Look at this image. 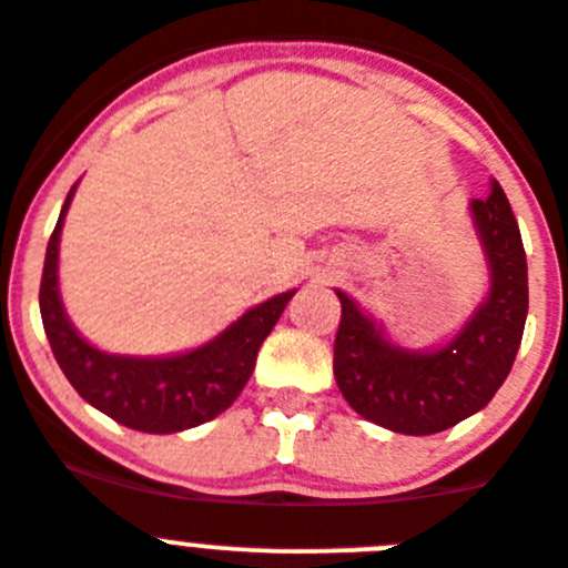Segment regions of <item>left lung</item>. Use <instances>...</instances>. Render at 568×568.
I'll return each mask as SVG.
<instances>
[{
    "mask_svg": "<svg viewBox=\"0 0 568 568\" xmlns=\"http://www.w3.org/2000/svg\"><path fill=\"white\" fill-rule=\"evenodd\" d=\"M493 272L487 303L467 328L436 354H410L382 339L347 294L334 339V376L342 396L362 418L405 436H433L493 402L513 371L529 308L526 252L504 189L493 181L473 201Z\"/></svg>",
    "mask_w": 568,
    "mask_h": 568,
    "instance_id": "8db88e82",
    "label": "left lung"
}]
</instances>
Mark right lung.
<instances>
[{
	"label": "right lung",
	"mask_w": 568,
	"mask_h": 568,
	"mask_svg": "<svg viewBox=\"0 0 568 568\" xmlns=\"http://www.w3.org/2000/svg\"><path fill=\"white\" fill-rule=\"evenodd\" d=\"M75 186L70 189L59 223L50 234L42 285H39L44 334L68 382L84 402L141 433L189 430L221 416L246 387L260 345L272 334L294 291L272 296L257 308L246 311L217 339L189 354L166 356V359L101 354L75 334L59 300V277H55L59 234Z\"/></svg>",
	"instance_id": "obj_1"
}]
</instances>
